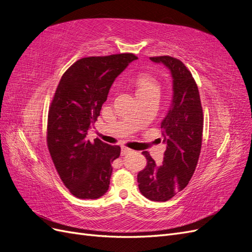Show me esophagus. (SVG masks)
I'll return each instance as SVG.
<instances>
[{
	"mask_svg": "<svg viewBox=\"0 0 252 252\" xmlns=\"http://www.w3.org/2000/svg\"><path fill=\"white\" fill-rule=\"evenodd\" d=\"M132 150L131 149H129V148H127V147H122V149H121V155L122 156H126V155H128V154H130Z\"/></svg>",
	"mask_w": 252,
	"mask_h": 252,
	"instance_id": "obj_1",
	"label": "esophagus"
}]
</instances>
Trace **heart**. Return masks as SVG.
<instances>
[{"instance_id":"heart-1","label":"heart","mask_w":252,"mask_h":252,"mask_svg":"<svg viewBox=\"0 0 252 252\" xmlns=\"http://www.w3.org/2000/svg\"><path fill=\"white\" fill-rule=\"evenodd\" d=\"M136 88V95H147V94H156L159 95L161 94V86L158 82L149 74H140L134 81Z\"/></svg>"}]
</instances>
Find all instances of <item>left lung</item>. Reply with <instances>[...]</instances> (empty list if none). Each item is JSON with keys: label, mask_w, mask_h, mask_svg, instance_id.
<instances>
[{"label": "left lung", "mask_w": 252, "mask_h": 252, "mask_svg": "<svg viewBox=\"0 0 252 252\" xmlns=\"http://www.w3.org/2000/svg\"><path fill=\"white\" fill-rule=\"evenodd\" d=\"M150 60L169 69L172 98L161 122L163 143L166 144L163 163L157 165L148 152L144 151L147 165L139 172L138 183L145 197L166 202L188 185L195 170L202 147L203 109L196 83L180 60L169 56Z\"/></svg>", "instance_id": "8db88e82"}]
</instances>
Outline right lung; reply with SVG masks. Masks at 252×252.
<instances>
[{
    "label": "right lung",
    "instance_id": "obj_1",
    "mask_svg": "<svg viewBox=\"0 0 252 252\" xmlns=\"http://www.w3.org/2000/svg\"><path fill=\"white\" fill-rule=\"evenodd\" d=\"M136 59L132 53L84 58L60 80L48 113L47 145L61 180L79 199H97L109 188L121 148L86 135L114 80Z\"/></svg>",
    "mask_w": 252,
    "mask_h": 252
}]
</instances>
